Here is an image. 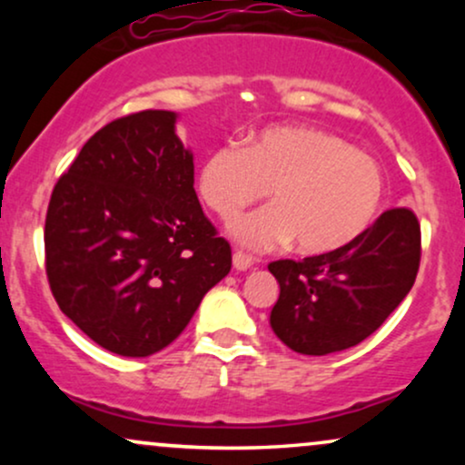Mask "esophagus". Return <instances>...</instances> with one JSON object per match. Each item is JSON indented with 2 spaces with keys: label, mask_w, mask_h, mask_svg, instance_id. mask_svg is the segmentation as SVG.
I'll list each match as a JSON object with an SVG mask.
<instances>
[{
  "label": "esophagus",
  "mask_w": 465,
  "mask_h": 465,
  "mask_svg": "<svg viewBox=\"0 0 465 465\" xmlns=\"http://www.w3.org/2000/svg\"><path fill=\"white\" fill-rule=\"evenodd\" d=\"M251 266H253V260H251L249 255L240 253V251H236V253H233V269H236V271H247V269H251Z\"/></svg>",
  "instance_id": "esophagus-1"
}]
</instances>
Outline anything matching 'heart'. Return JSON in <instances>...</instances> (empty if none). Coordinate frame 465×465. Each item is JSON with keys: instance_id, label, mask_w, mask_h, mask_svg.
<instances>
[{"instance_id": "heart-1", "label": "heart", "mask_w": 465, "mask_h": 465, "mask_svg": "<svg viewBox=\"0 0 465 465\" xmlns=\"http://www.w3.org/2000/svg\"><path fill=\"white\" fill-rule=\"evenodd\" d=\"M269 190L273 205L238 218L232 236L251 251L292 240L303 255H323L359 238L382 203V174L367 154L334 133L269 126L247 146L225 143L205 154L196 194L221 221H232Z\"/></svg>"}]
</instances>
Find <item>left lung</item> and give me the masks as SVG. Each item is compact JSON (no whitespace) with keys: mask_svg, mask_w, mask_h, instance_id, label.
<instances>
[{"mask_svg":"<svg viewBox=\"0 0 465 465\" xmlns=\"http://www.w3.org/2000/svg\"><path fill=\"white\" fill-rule=\"evenodd\" d=\"M418 269V218L407 207L387 210L345 247L269 264L280 284L271 328L300 354L354 348L402 303Z\"/></svg>","mask_w":465,"mask_h":465,"instance_id":"8db88e82","label":"left lung"}]
</instances>
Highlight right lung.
Segmentation results:
<instances>
[{"mask_svg":"<svg viewBox=\"0 0 465 465\" xmlns=\"http://www.w3.org/2000/svg\"><path fill=\"white\" fill-rule=\"evenodd\" d=\"M174 124V111L109 122L58 179L45 216L58 308L100 348L133 359L173 343L232 269Z\"/></svg>","mask_w":465,"mask_h":465,"instance_id":"right-lung-1","label":"right lung"}]
</instances>
